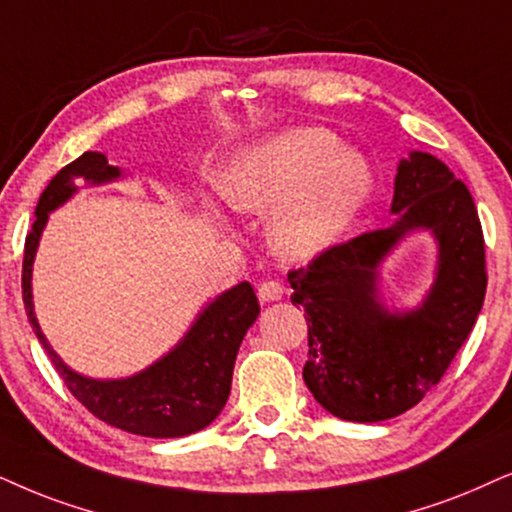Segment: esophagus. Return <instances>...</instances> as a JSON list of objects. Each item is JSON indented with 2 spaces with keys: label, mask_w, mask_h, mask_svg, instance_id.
Listing matches in <instances>:
<instances>
[{
  "label": "esophagus",
  "mask_w": 512,
  "mask_h": 512,
  "mask_svg": "<svg viewBox=\"0 0 512 512\" xmlns=\"http://www.w3.org/2000/svg\"><path fill=\"white\" fill-rule=\"evenodd\" d=\"M283 293H286V288H283L278 281H262L260 288H257V295H260L262 302L281 300Z\"/></svg>",
  "instance_id": "obj_1"
}]
</instances>
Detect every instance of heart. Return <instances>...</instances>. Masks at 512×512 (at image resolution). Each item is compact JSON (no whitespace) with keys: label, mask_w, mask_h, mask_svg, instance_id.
Segmentation results:
<instances>
[{"label":"heart","mask_w":512,"mask_h":512,"mask_svg":"<svg viewBox=\"0 0 512 512\" xmlns=\"http://www.w3.org/2000/svg\"><path fill=\"white\" fill-rule=\"evenodd\" d=\"M217 186L238 212H274L271 248L288 262H309L331 250L366 208L373 170L331 129L293 127L238 151Z\"/></svg>","instance_id":"b5f03b06"}]
</instances>
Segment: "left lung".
Instances as JSON below:
<instances>
[{
    "instance_id": "obj_1",
    "label": "left lung",
    "mask_w": 512,
    "mask_h": 512,
    "mask_svg": "<svg viewBox=\"0 0 512 512\" xmlns=\"http://www.w3.org/2000/svg\"><path fill=\"white\" fill-rule=\"evenodd\" d=\"M390 229L333 245L288 274L309 328L302 378L326 411L378 423L409 411L435 387L468 338L487 293L484 236L468 186L435 155L413 151L394 177ZM438 241L436 283L411 313L379 302L377 267L409 230Z\"/></svg>"
}]
</instances>
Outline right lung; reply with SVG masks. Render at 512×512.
<instances>
[{"label":"right lung","instance_id":"add662e5","mask_svg":"<svg viewBox=\"0 0 512 512\" xmlns=\"http://www.w3.org/2000/svg\"><path fill=\"white\" fill-rule=\"evenodd\" d=\"M118 167L108 165L103 153L87 151L63 167L42 191L35 222L25 238L23 302L37 340L47 349L51 364L73 397L103 423L141 437H184L208 428L224 409L231 392V375L245 331L260 314L255 290L248 281L238 283L210 302L189 333L163 359L146 371L120 380H94L75 373L40 331L32 307V262L49 212L56 210L82 184H106L120 177Z\"/></svg>","mask_w":512,"mask_h":512}]
</instances>
